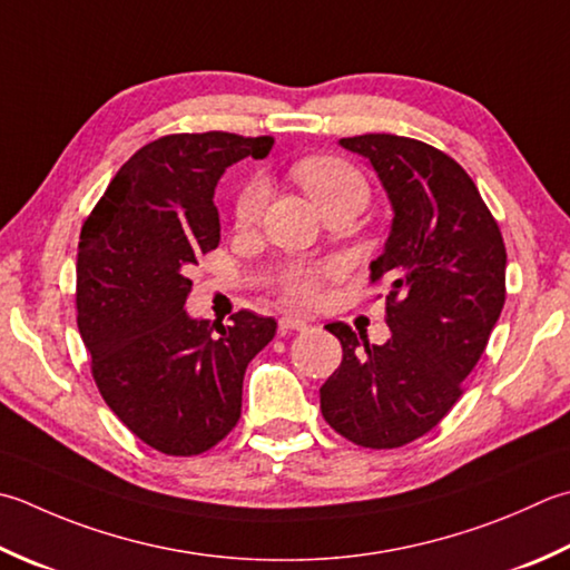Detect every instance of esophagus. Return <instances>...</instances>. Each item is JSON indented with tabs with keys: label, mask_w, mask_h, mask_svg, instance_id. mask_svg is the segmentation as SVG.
<instances>
[{
	"label": "esophagus",
	"mask_w": 570,
	"mask_h": 570,
	"mask_svg": "<svg viewBox=\"0 0 570 570\" xmlns=\"http://www.w3.org/2000/svg\"><path fill=\"white\" fill-rule=\"evenodd\" d=\"M308 326H311V323L306 318H301V316L286 314V316L278 318V331H282V333H286V331H306Z\"/></svg>",
	"instance_id": "34e87169"
}]
</instances>
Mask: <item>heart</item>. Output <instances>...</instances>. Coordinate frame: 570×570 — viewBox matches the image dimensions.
<instances>
[{"mask_svg": "<svg viewBox=\"0 0 570 570\" xmlns=\"http://www.w3.org/2000/svg\"><path fill=\"white\" fill-rule=\"evenodd\" d=\"M296 180L306 189V195L314 199L316 205L326 203V199L361 193L365 195V183L361 173L355 170L341 158H331V155H321V158H308L296 165ZM266 205V185L254 177L242 187L234 203V219L239 227H249L262 217V209ZM336 274V264H321V266H306L296 264L284 276V292L288 298L298 301V304H316L323 294V282Z\"/></svg>", "mask_w": 570, "mask_h": 570, "instance_id": "heart-1", "label": "heart"}]
</instances>
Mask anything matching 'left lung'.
Here are the masks:
<instances>
[{"mask_svg":"<svg viewBox=\"0 0 570 570\" xmlns=\"http://www.w3.org/2000/svg\"><path fill=\"white\" fill-rule=\"evenodd\" d=\"M367 160L393 207L373 282H387L383 345L328 323L343 345L321 385L328 425L361 448L393 450L422 438L462 395L507 298V249L472 177L428 142L367 132L341 138Z\"/></svg>","mask_w":570,"mask_h":570,"instance_id":"8db88e82","label":"left lung"}]
</instances>
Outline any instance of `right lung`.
I'll return each instance as SVG.
<instances>
[{"label": "right lung", "mask_w": 570, "mask_h": 570, "mask_svg": "<svg viewBox=\"0 0 570 570\" xmlns=\"http://www.w3.org/2000/svg\"><path fill=\"white\" fill-rule=\"evenodd\" d=\"M274 138L180 132L120 167L78 242V331L108 407L153 450L189 456L242 415L249 361L276 321L239 311L229 326L193 318L187 269L219 244L215 187L229 165L262 160Z\"/></svg>", "instance_id": "1"}]
</instances>
